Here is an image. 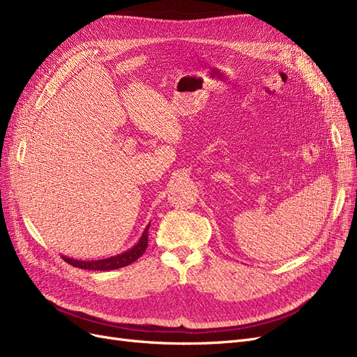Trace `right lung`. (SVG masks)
I'll list each match as a JSON object with an SVG mask.
<instances>
[{"label":"right lung","mask_w":357,"mask_h":357,"mask_svg":"<svg viewBox=\"0 0 357 357\" xmlns=\"http://www.w3.org/2000/svg\"><path fill=\"white\" fill-rule=\"evenodd\" d=\"M149 228H150V223L146 226L144 232L139 236V240L135 245H132L129 250L121 253V255H116L112 257H107V259H98V261H79V259H73L68 256H63L62 259L66 261L67 264L75 266V268H82V269H92V271H110V269H119L122 266H126L129 264L135 262L137 259L142 256L146 248H147V235H149Z\"/></svg>","instance_id":"add662e5"}]
</instances>
